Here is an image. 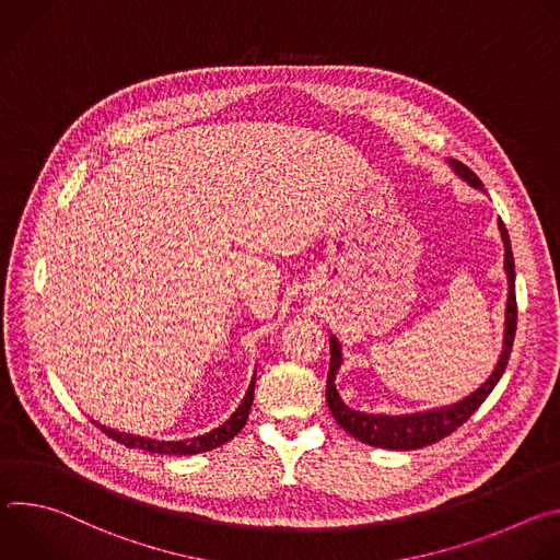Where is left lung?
<instances>
[{"label": "left lung", "instance_id": "obj_1", "mask_svg": "<svg viewBox=\"0 0 560 560\" xmlns=\"http://www.w3.org/2000/svg\"><path fill=\"white\" fill-rule=\"evenodd\" d=\"M447 164L471 188H478L481 192H486L481 179H478L467 166L456 162V159H447ZM499 230H501V238L505 246L503 268H505V277H508V303H505L503 350L499 354L494 372L486 378V383H481V387H476L471 394H467L465 398H460V401H456L452 406L432 408V410L412 412V415H392V417L389 415H368V412L348 408L343 404L341 394L337 392L335 381H337V372L343 363V354H341L339 339L330 337V372H328V385H326V401L330 406L332 417L348 434H352L361 443L383 447V450H419V447H425V445H432V443L445 439L456 428H460L478 408H481V404L490 396V392L497 387V383L501 381V376L505 372V365H508V359L512 352V343H514V335H516L514 257H512L508 228L501 219H499Z\"/></svg>", "mask_w": 560, "mask_h": 560}]
</instances>
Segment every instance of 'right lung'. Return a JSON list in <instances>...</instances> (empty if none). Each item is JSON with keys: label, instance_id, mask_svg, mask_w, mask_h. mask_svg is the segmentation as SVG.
<instances>
[{"label": "right lung", "instance_id": "obj_1", "mask_svg": "<svg viewBox=\"0 0 560 560\" xmlns=\"http://www.w3.org/2000/svg\"><path fill=\"white\" fill-rule=\"evenodd\" d=\"M255 381H257V372L248 385V392L244 396V401L238 404V408L232 412V417L228 421H223L219 428L201 434V436H192V439H184V441H156V439H148V436H137V434H126V432H117L110 430L106 425H100L102 432H106L113 441L126 445V447H137V450H145L152 454H175V456H188V454H199V452H208L214 450L223 443H228L230 439H234L242 428L248 421L250 415V406L255 401Z\"/></svg>", "mask_w": 560, "mask_h": 560}]
</instances>
